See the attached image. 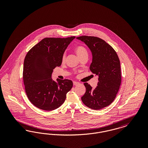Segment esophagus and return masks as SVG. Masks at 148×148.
<instances>
[{"mask_svg":"<svg viewBox=\"0 0 148 148\" xmlns=\"http://www.w3.org/2000/svg\"><path fill=\"white\" fill-rule=\"evenodd\" d=\"M73 84L74 85H77L79 84V83L77 82H73Z\"/></svg>","mask_w":148,"mask_h":148,"instance_id":"1","label":"esophagus"}]
</instances>
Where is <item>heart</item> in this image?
<instances>
[{
    "mask_svg": "<svg viewBox=\"0 0 148 148\" xmlns=\"http://www.w3.org/2000/svg\"><path fill=\"white\" fill-rule=\"evenodd\" d=\"M75 51L77 54V56L79 58V59L80 58H82V56H84L85 55H88V52L87 50L84 47L79 45L77 46L75 49ZM65 59V53H64L63 56H62V60L63 61H64Z\"/></svg>",
    "mask_w": 148,
    "mask_h": 148,
    "instance_id": "heart-1",
    "label": "heart"
}]
</instances>
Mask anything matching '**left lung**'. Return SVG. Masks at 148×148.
Here are the masks:
<instances>
[{
  "instance_id": "1",
  "label": "left lung",
  "mask_w": 148,
  "mask_h": 148,
  "mask_svg": "<svg viewBox=\"0 0 148 148\" xmlns=\"http://www.w3.org/2000/svg\"><path fill=\"white\" fill-rule=\"evenodd\" d=\"M77 39L84 42L90 50L92 62L90 70L98 76L95 89L88 83L84 84L86 92L82 100L92 109H103L113 102L119 91L121 79L119 59L113 48L99 38L81 36Z\"/></svg>"
}]
</instances>
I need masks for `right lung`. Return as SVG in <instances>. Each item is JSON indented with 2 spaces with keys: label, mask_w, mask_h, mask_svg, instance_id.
<instances>
[{
  "label": "right lung",
  "mask_w": 148,
  "mask_h": 148,
  "mask_svg": "<svg viewBox=\"0 0 148 148\" xmlns=\"http://www.w3.org/2000/svg\"><path fill=\"white\" fill-rule=\"evenodd\" d=\"M75 36L45 38L26 55L23 66V81L30 101L44 110L56 109L64 102L73 87L71 80L51 78L53 69L60 66L62 56Z\"/></svg>",
  "instance_id": "right-lung-1"
}]
</instances>
